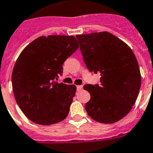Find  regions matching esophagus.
Here are the masks:
<instances>
[{"instance_id": "obj_1", "label": "esophagus", "mask_w": 153, "mask_h": 153, "mask_svg": "<svg viewBox=\"0 0 153 153\" xmlns=\"http://www.w3.org/2000/svg\"><path fill=\"white\" fill-rule=\"evenodd\" d=\"M82 89H83L82 85L77 86V90H78V91H81V90H82Z\"/></svg>"}]
</instances>
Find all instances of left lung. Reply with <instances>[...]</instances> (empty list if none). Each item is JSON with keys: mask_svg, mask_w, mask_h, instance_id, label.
<instances>
[{"mask_svg": "<svg viewBox=\"0 0 153 153\" xmlns=\"http://www.w3.org/2000/svg\"><path fill=\"white\" fill-rule=\"evenodd\" d=\"M87 69L100 73L99 84H86L90 94L85 105L89 116L101 123H114L129 113L140 88L135 55L126 43L111 33L77 35Z\"/></svg>", "mask_w": 153, "mask_h": 153, "instance_id": "left-lung-1", "label": "left lung"}]
</instances>
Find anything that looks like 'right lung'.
<instances>
[{
    "label": "right lung",
    "instance_id": "right-lung-1",
    "mask_svg": "<svg viewBox=\"0 0 153 153\" xmlns=\"http://www.w3.org/2000/svg\"><path fill=\"white\" fill-rule=\"evenodd\" d=\"M78 47L73 36H42L21 52L12 85L16 102L30 120L49 126L68 116L76 87L54 79L62 75L63 63Z\"/></svg>",
    "mask_w": 153,
    "mask_h": 153
}]
</instances>
